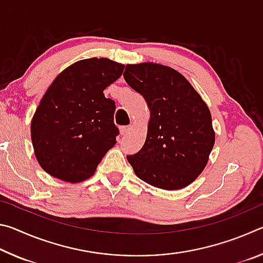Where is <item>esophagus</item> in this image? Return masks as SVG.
Instances as JSON below:
<instances>
[{
	"label": "esophagus",
	"instance_id": "esophagus-1",
	"mask_svg": "<svg viewBox=\"0 0 263 263\" xmlns=\"http://www.w3.org/2000/svg\"><path fill=\"white\" fill-rule=\"evenodd\" d=\"M131 130H132V126H122L119 128V132H121L122 136H126L127 133H130Z\"/></svg>",
	"mask_w": 263,
	"mask_h": 263
}]
</instances>
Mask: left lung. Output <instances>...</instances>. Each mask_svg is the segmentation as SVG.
I'll return each instance as SVG.
<instances>
[{
	"label": "left lung",
	"mask_w": 263,
	"mask_h": 263,
	"mask_svg": "<svg viewBox=\"0 0 263 263\" xmlns=\"http://www.w3.org/2000/svg\"><path fill=\"white\" fill-rule=\"evenodd\" d=\"M124 79L149 109L145 144L126 157L135 174L163 190L185 188L204 171L215 145L209 106L188 80L168 66L126 65Z\"/></svg>",
	"instance_id": "obj_1"
}]
</instances>
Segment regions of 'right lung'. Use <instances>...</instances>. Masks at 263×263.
Listing matches in <instances>:
<instances>
[{
	"label": "right lung",
	"mask_w": 263,
	"mask_h": 263,
	"mask_svg": "<svg viewBox=\"0 0 263 263\" xmlns=\"http://www.w3.org/2000/svg\"><path fill=\"white\" fill-rule=\"evenodd\" d=\"M124 65L106 58L74 62L53 80L31 121L35 159L47 174L79 183L116 144L115 102L103 90L121 78Z\"/></svg>",
	"instance_id": "add662e5"
}]
</instances>
